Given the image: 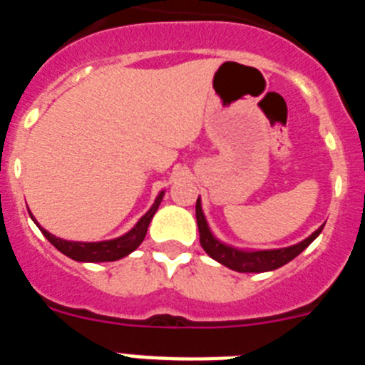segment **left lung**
<instances>
[{"label":"left lung","mask_w":365,"mask_h":365,"mask_svg":"<svg viewBox=\"0 0 365 365\" xmlns=\"http://www.w3.org/2000/svg\"><path fill=\"white\" fill-rule=\"evenodd\" d=\"M195 217H197L199 227V240H201V247L205 248V252L215 261H219L221 265L228 267V269L235 270V272H267V270H276L279 267L287 265L289 261L294 259L298 254H302L312 241L320 235V227L314 234H311L307 240H303L302 243L292 245L289 248H278V250H254V252H247V250H237V248L227 247L221 241H217L212 235L208 222H206L205 215L201 210V201L197 199L195 205Z\"/></svg>","instance_id":"left-lung-1"}]
</instances>
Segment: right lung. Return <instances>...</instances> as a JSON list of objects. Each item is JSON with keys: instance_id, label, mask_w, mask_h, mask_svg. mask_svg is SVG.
<instances>
[{"instance_id": "add662e5", "label": "right lung", "mask_w": 365, "mask_h": 365, "mask_svg": "<svg viewBox=\"0 0 365 365\" xmlns=\"http://www.w3.org/2000/svg\"><path fill=\"white\" fill-rule=\"evenodd\" d=\"M164 192L159 193V197L155 199L153 206L150 210L140 217V221L131 228L128 234H124L122 237H117V240L111 241H100V243H78V241H66L60 240L56 235L49 234L47 230L40 227L41 234L49 240V243L53 247H56L62 254H66L67 257L74 261H89V263H100V261H117L120 257L128 256L143 243L144 237H146L148 225H150L151 217L155 215L157 208H159L160 201H163ZM34 219V217H32Z\"/></svg>"}]
</instances>
